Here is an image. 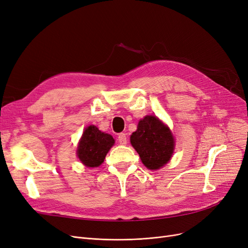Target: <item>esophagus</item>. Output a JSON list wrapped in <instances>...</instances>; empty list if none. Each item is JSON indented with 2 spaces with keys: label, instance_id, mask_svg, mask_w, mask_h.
Returning a JSON list of instances; mask_svg holds the SVG:
<instances>
[{
  "label": "esophagus",
  "instance_id": "obj_1",
  "mask_svg": "<svg viewBox=\"0 0 248 248\" xmlns=\"http://www.w3.org/2000/svg\"><path fill=\"white\" fill-rule=\"evenodd\" d=\"M118 140H119V143L122 145H125L127 143V136L125 133L118 134Z\"/></svg>",
  "mask_w": 248,
  "mask_h": 248
}]
</instances>
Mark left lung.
Here are the masks:
<instances>
[{"mask_svg": "<svg viewBox=\"0 0 248 248\" xmlns=\"http://www.w3.org/2000/svg\"><path fill=\"white\" fill-rule=\"evenodd\" d=\"M130 142L149 170H158L168 163L174 148V140L169 127L155 116H146L139 121Z\"/></svg>", "mask_w": 248, "mask_h": 248, "instance_id": "left-lung-1", "label": "left lung"}]
</instances>
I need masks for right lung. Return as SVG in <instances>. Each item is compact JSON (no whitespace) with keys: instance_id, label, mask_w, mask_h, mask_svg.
Wrapping results in <instances>:
<instances>
[{"instance_id":"obj_1","label":"right lung","mask_w":248,"mask_h":248,"mask_svg":"<svg viewBox=\"0 0 248 248\" xmlns=\"http://www.w3.org/2000/svg\"><path fill=\"white\" fill-rule=\"evenodd\" d=\"M114 138L100 131L96 126H89L82 133L78 146V156L88 168H97L114 145Z\"/></svg>"}]
</instances>
